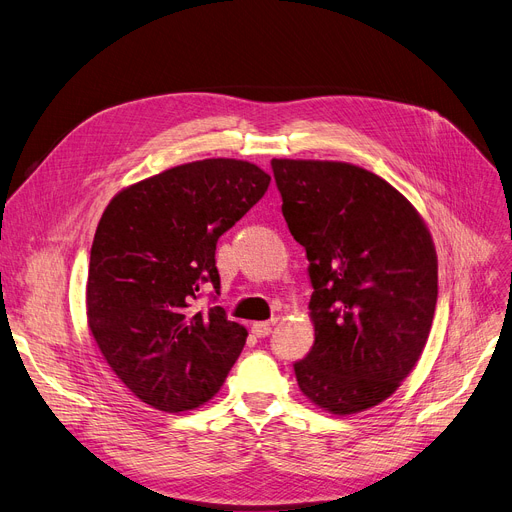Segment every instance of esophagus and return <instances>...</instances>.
I'll return each mask as SVG.
<instances>
[{"label": "esophagus", "instance_id": "esophagus-1", "mask_svg": "<svg viewBox=\"0 0 512 512\" xmlns=\"http://www.w3.org/2000/svg\"><path fill=\"white\" fill-rule=\"evenodd\" d=\"M272 326H274V321H255V324L251 326V332L257 338H265V336L272 334Z\"/></svg>", "mask_w": 512, "mask_h": 512}]
</instances>
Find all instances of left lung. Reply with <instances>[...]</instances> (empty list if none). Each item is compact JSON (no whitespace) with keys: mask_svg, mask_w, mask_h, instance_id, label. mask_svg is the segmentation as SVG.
<instances>
[{"mask_svg":"<svg viewBox=\"0 0 512 512\" xmlns=\"http://www.w3.org/2000/svg\"><path fill=\"white\" fill-rule=\"evenodd\" d=\"M290 234L305 247L315 342L301 392L334 415L380 405L419 361L438 301V257L417 209L344 161L272 159Z\"/></svg>","mask_w":512,"mask_h":512,"instance_id":"left-lung-1","label":"left lung"}]
</instances>
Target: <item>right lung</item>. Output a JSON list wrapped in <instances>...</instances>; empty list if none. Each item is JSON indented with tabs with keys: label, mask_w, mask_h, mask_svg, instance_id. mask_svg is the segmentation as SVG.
<instances>
[{
	"label": "right lung",
	"mask_w": 512,
	"mask_h": 512,
	"mask_svg": "<svg viewBox=\"0 0 512 512\" xmlns=\"http://www.w3.org/2000/svg\"><path fill=\"white\" fill-rule=\"evenodd\" d=\"M242 159H201L126 186L105 207L91 247L87 321L107 365L145 405L180 413L218 394L247 330L222 307L215 245L267 191Z\"/></svg>",
	"instance_id": "1"
}]
</instances>
